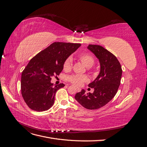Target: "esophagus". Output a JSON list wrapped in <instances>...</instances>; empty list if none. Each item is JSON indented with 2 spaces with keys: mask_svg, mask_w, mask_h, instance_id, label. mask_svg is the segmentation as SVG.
Here are the masks:
<instances>
[{
  "mask_svg": "<svg viewBox=\"0 0 147 147\" xmlns=\"http://www.w3.org/2000/svg\"><path fill=\"white\" fill-rule=\"evenodd\" d=\"M77 91L78 92H80L81 91V88H77Z\"/></svg>",
  "mask_w": 147,
  "mask_h": 147,
  "instance_id": "34e87169",
  "label": "esophagus"
}]
</instances>
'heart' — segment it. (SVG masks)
<instances>
[{
	"instance_id": "b5f03b06",
	"label": "heart",
	"mask_w": 147,
	"mask_h": 147,
	"mask_svg": "<svg viewBox=\"0 0 147 147\" xmlns=\"http://www.w3.org/2000/svg\"><path fill=\"white\" fill-rule=\"evenodd\" d=\"M79 60L82 62V63L87 68H90L94 63V59L91 55L86 53H83L78 56ZM72 67V60L71 57H68L64 63L63 69L65 71H69ZM68 80L75 85L80 86L84 82L88 80L86 76L78 75H74L68 77Z\"/></svg>"
}]
</instances>
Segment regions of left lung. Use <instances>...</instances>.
Returning <instances> with one entry per match:
<instances>
[{"instance_id": "8db88e82", "label": "left lung", "mask_w": 147, "mask_h": 147, "mask_svg": "<svg viewBox=\"0 0 147 147\" xmlns=\"http://www.w3.org/2000/svg\"><path fill=\"white\" fill-rule=\"evenodd\" d=\"M87 48L99 59L100 72L94 80L88 84L90 88H94V92L86 94L85 90H82L75 94V99L84 108L95 110L106 105L117 94L122 69L117 57L104 47L89 45Z\"/></svg>"}]
</instances>
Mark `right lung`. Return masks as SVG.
Wrapping results in <instances>:
<instances>
[{"mask_svg": "<svg viewBox=\"0 0 147 147\" xmlns=\"http://www.w3.org/2000/svg\"><path fill=\"white\" fill-rule=\"evenodd\" d=\"M80 46V43L55 42L30 59L21 80V94L30 109L43 112L53 105L56 91L65 85H54L51 77L59 75L64 61Z\"/></svg>", "mask_w": 147, "mask_h": 147, "instance_id": "right-lung-1", "label": "right lung"}]
</instances>
